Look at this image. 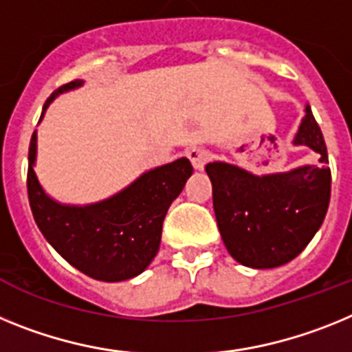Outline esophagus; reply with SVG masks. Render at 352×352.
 <instances>
[{
  "instance_id": "1",
  "label": "esophagus",
  "mask_w": 352,
  "mask_h": 352,
  "mask_svg": "<svg viewBox=\"0 0 352 352\" xmlns=\"http://www.w3.org/2000/svg\"><path fill=\"white\" fill-rule=\"evenodd\" d=\"M188 157L193 163L195 170H204L206 163L209 161V152L204 146H191L188 151Z\"/></svg>"
}]
</instances>
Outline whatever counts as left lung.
Instances as JSON below:
<instances>
[{
	"label": "left lung",
	"mask_w": 352,
	"mask_h": 352,
	"mask_svg": "<svg viewBox=\"0 0 352 352\" xmlns=\"http://www.w3.org/2000/svg\"><path fill=\"white\" fill-rule=\"evenodd\" d=\"M292 143L317 152L319 166L305 164L267 175L223 161L206 166L223 243L246 267L271 269L296 258L317 234L328 210V151L308 104Z\"/></svg>",
	"instance_id": "obj_1"
}]
</instances>
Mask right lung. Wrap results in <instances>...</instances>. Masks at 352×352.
I'll use <instances>...</instances> for the list:
<instances>
[{
  "mask_svg": "<svg viewBox=\"0 0 352 352\" xmlns=\"http://www.w3.org/2000/svg\"><path fill=\"white\" fill-rule=\"evenodd\" d=\"M79 87L83 81L76 79L54 90L41 120L60 94ZM28 161V198L36 227L70 265L100 282L131 280L151 265L159 252L164 216L193 173L189 159L180 157L142 173L106 200L67 206L49 197L36 179V131Z\"/></svg>",
  "mask_w": 352,
  "mask_h": 352,
  "instance_id": "add662e5",
  "label": "right lung"
}]
</instances>
